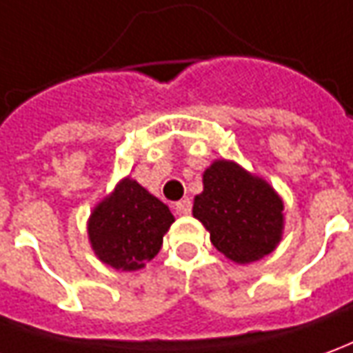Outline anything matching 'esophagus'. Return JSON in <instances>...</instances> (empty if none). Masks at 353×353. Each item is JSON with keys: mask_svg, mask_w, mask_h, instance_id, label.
I'll use <instances>...</instances> for the list:
<instances>
[{"mask_svg": "<svg viewBox=\"0 0 353 353\" xmlns=\"http://www.w3.org/2000/svg\"><path fill=\"white\" fill-rule=\"evenodd\" d=\"M174 211L176 215H188L192 211V201L190 200H181L174 203Z\"/></svg>", "mask_w": 353, "mask_h": 353, "instance_id": "1", "label": "esophagus"}]
</instances>
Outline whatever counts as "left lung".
<instances>
[{
  "label": "left lung",
  "mask_w": 353,
  "mask_h": 353,
  "mask_svg": "<svg viewBox=\"0 0 353 353\" xmlns=\"http://www.w3.org/2000/svg\"><path fill=\"white\" fill-rule=\"evenodd\" d=\"M283 209L269 182L234 161L217 159L203 172V192L194 198L192 213L221 254L234 263H252L281 242Z\"/></svg>",
  "instance_id": "1"
}]
</instances>
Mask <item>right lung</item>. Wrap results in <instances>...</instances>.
Masks as SVG:
<instances>
[{"label":"right lung","instance_id":"add662e5","mask_svg":"<svg viewBox=\"0 0 353 353\" xmlns=\"http://www.w3.org/2000/svg\"><path fill=\"white\" fill-rule=\"evenodd\" d=\"M174 217L169 208L132 179H123L88 219L92 250L117 271H138L161 250Z\"/></svg>","mask_w":353,"mask_h":353}]
</instances>
